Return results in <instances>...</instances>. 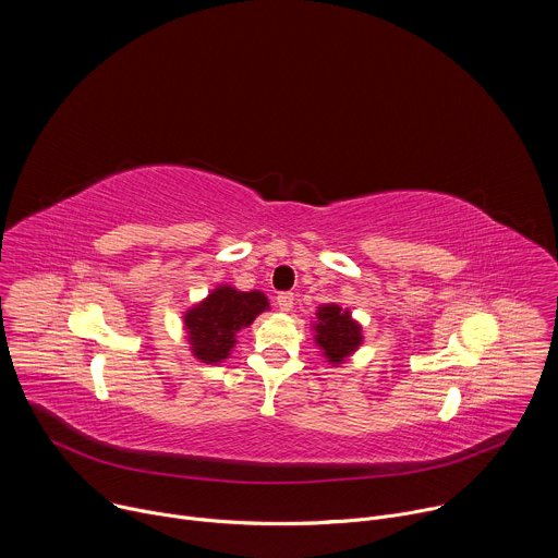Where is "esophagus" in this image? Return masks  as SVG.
Instances as JSON below:
<instances>
[{
  "instance_id": "34e87169",
  "label": "esophagus",
  "mask_w": 558,
  "mask_h": 558,
  "mask_svg": "<svg viewBox=\"0 0 558 558\" xmlns=\"http://www.w3.org/2000/svg\"><path fill=\"white\" fill-rule=\"evenodd\" d=\"M276 304H278V308H280V311L289 313V311L293 308V293H289V291H284V293H278V298H276Z\"/></svg>"
}]
</instances>
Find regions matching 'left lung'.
<instances>
[{
    "mask_svg": "<svg viewBox=\"0 0 558 558\" xmlns=\"http://www.w3.org/2000/svg\"><path fill=\"white\" fill-rule=\"evenodd\" d=\"M311 329L317 349L331 366H342L364 342L362 325L355 320L351 308L340 306L338 302L317 306Z\"/></svg>",
    "mask_w": 558,
    "mask_h": 558,
    "instance_id": "left-lung-1",
    "label": "left lung"
}]
</instances>
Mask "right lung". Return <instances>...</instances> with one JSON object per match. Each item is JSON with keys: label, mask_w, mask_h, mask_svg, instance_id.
<instances>
[{"label": "right lung", "mask_w": 558, "mask_h": 558, "mask_svg": "<svg viewBox=\"0 0 558 558\" xmlns=\"http://www.w3.org/2000/svg\"><path fill=\"white\" fill-rule=\"evenodd\" d=\"M265 311H269V300L263 291H238L231 284H218L183 313L192 355L203 364L225 362L238 344L235 336Z\"/></svg>", "instance_id": "obj_1"}]
</instances>
